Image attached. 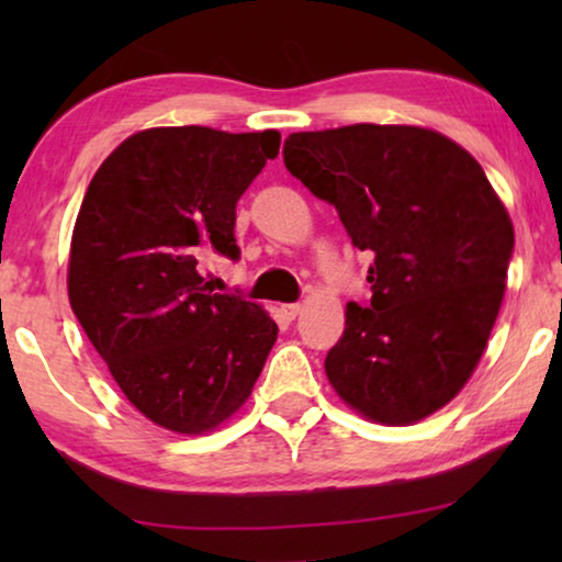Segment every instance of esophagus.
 Wrapping results in <instances>:
<instances>
[{"instance_id": "1", "label": "esophagus", "mask_w": 562, "mask_h": 562, "mask_svg": "<svg viewBox=\"0 0 562 562\" xmlns=\"http://www.w3.org/2000/svg\"><path fill=\"white\" fill-rule=\"evenodd\" d=\"M302 312V304H281V314H283V319H296V314Z\"/></svg>"}]
</instances>
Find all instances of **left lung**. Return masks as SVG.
<instances>
[{
	"label": "left lung",
	"instance_id": "8db88e82",
	"mask_svg": "<svg viewBox=\"0 0 562 562\" xmlns=\"http://www.w3.org/2000/svg\"><path fill=\"white\" fill-rule=\"evenodd\" d=\"M283 164L373 256V296L348 304L329 383L373 422L429 417L471 379L502 306L514 252L502 199L471 153L425 127L294 133Z\"/></svg>",
	"mask_w": 562,
	"mask_h": 562
}]
</instances>
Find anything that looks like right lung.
<instances>
[{"label":"right lung","instance_id":"1","mask_svg":"<svg viewBox=\"0 0 562 562\" xmlns=\"http://www.w3.org/2000/svg\"><path fill=\"white\" fill-rule=\"evenodd\" d=\"M281 135L153 127L99 166L68 258L76 319L137 412L181 435L245 404L279 327L258 304L212 294L199 260H237L235 206Z\"/></svg>","mask_w":562,"mask_h":562}]
</instances>
